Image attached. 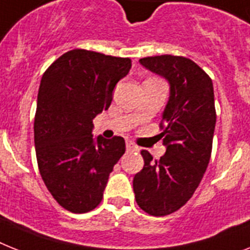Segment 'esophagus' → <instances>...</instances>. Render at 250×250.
<instances>
[{"instance_id": "obj_1", "label": "esophagus", "mask_w": 250, "mask_h": 250, "mask_svg": "<svg viewBox=\"0 0 250 250\" xmlns=\"http://www.w3.org/2000/svg\"><path fill=\"white\" fill-rule=\"evenodd\" d=\"M126 149L129 150V152H137V150H139V148H138L134 143H131V142H126Z\"/></svg>"}]
</instances>
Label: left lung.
<instances>
[{
  "mask_svg": "<svg viewBox=\"0 0 250 250\" xmlns=\"http://www.w3.org/2000/svg\"><path fill=\"white\" fill-rule=\"evenodd\" d=\"M139 62L170 84L160 124L166 153L153 160L142 150L143 170L133 180L138 206L160 217L183 207L207 170L216 125L213 84L204 70L183 56H152Z\"/></svg>",
  "mask_w": 250,
  "mask_h": 250,
  "instance_id": "1",
  "label": "left lung"
}]
</instances>
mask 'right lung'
Returning a JSON list of instances; mask_svg holds the SVG:
<instances>
[{
    "label": "right lung",
    "instance_id": "1",
    "mask_svg": "<svg viewBox=\"0 0 250 250\" xmlns=\"http://www.w3.org/2000/svg\"><path fill=\"white\" fill-rule=\"evenodd\" d=\"M130 67V59L73 49L42 76L34 117L37 162L49 193L73 213L101 203L113 166L125 153L124 138L94 139L92 129Z\"/></svg>",
    "mask_w": 250,
    "mask_h": 250
}]
</instances>
